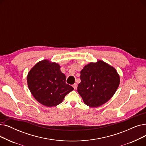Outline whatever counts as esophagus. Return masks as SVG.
<instances>
[{
	"mask_svg": "<svg viewBox=\"0 0 146 146\" xmlns=\"http://www.w3.org/2000/svg\"><path fill=\"white\" fill-rule=\"evenodd\" d=\"M73 87L74 88V90H76V89H77V84H74V85H73Z\"/></svg>",
	"mask_w": 146,
	"mask_h": 146,
	"instance_id": "1",
	"label": "esophagus"
}]
</instances>
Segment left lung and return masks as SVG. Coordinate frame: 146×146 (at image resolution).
I'll return each instance as SVG.
<instances>
[{"mask_svg":"<svg viewBox=\"0 0 146 146\" xmlns=\"http://www.w3.org/2000/svg\"><path fill=\"white\" fill-rule=\"evenodd\" d=\"M78 92L87 106L97 107L107 102L120 83L116 69L103 61L90 63L80 72Z\"/></svg>","mask_w":146,"mask_h":146,"instance_id":"8db88e82","label":"left lung"}]
</instances>
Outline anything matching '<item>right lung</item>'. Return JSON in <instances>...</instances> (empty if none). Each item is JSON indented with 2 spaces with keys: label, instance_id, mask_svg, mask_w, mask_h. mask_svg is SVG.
Segmentation results:
<instances>
[{
  "label": "right lung",
  "instance_id": "1",
  "mask_svg": "<svg viewBox=\"0 0 146 146\" xmlns=\"http://www.w3.org/2000/svg\"><path fill=\"white\" fill-rule=\"evenodd\" d=\"M66 80L60 65L46 60L37 62L27 76L31 93L38 102L47 107L58 105L74 90L66 83Z\"/></svg>",
  "mask_w": 146,
  "mask_h": 146
}]
</instances>
